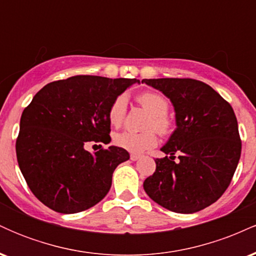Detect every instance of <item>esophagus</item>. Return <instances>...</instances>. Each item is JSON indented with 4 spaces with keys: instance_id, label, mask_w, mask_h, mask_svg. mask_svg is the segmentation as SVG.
Here are the masks:
<instances>
[{
    "instance_id": "1",
    "label": "esophagus",
    "mask_w": 256,
    "mask_h": 256,
    "mask_svg": "<svg viewBox=\"0 0 256 256\" xmlns=\"http://www.w3.org/2000/svg\"><path fill=\"white\" fill-rule=\"evenodd\" d=\"M140 158V155H138V154H131L130 155V158L132 161H136V160H138V158Z\"/></svg>"
}]
</instances>
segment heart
I'll list each match as a JSON object with an SVG mask.
<instances>
[{
	"instance_id": "obj_1",
	"label": "heart",
	"mask_w": 256,
	"mask_h": 256,
	"mask_svg": "<svg viewBox=\"0 0 256 256\" xmlns=\"http://www.w3.org/2000/svg\"><path fill=\"white\" fill-rule=\"evenodd\" d=\"M137 102L143 110L150 114L146 120V128H155L160 134H168L172 131L173 122L167 116L168 101L160 94L154 91H144L137 96ZM128 102L124 95L116 96L108 110V120L113 126L118 128L124 122ZM114 142L120 148L130 152H142L156 144L158 136L154 130L144 132L124 131L116 134Z\"/></svg>"
}]
</instances>
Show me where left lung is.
I'll return each mask as SVG.
<instances>
[{
  "label": "left lung",
  "instance_id": "1",
  "mask_svg": "<svg viewBox=\"0 0 256 256\" xmlns=\"http://www.w3.org/2000/svg\"><path fill=\"white\" fill-rule=\"evenodd\" d=\"M171 100L177 128L161 148L156 170L143 183L152 201L176 213H195L218 200L240 158L238 124L228 101L204 82L190 78L143 79ZM174 154L180 160L174 161Z\"/></svg>",
  "mask_w": 256,
  "mask_h": 256
}]
</instances>
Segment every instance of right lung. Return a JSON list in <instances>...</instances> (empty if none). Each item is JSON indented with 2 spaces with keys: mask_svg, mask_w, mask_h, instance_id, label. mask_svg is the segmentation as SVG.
<instances>
[{
  "mask_svg": "<svg viewBox=\"0 0 256 256\" xmlns=\"http://www.w3.org/2000/svg\"><path fill=\"white\" fill-rule=\"evenodd\" d=\"M137 79L74 76L43 86L25 108L16 138L20 171L34 195L55 212H83L110 192L128 152L110 146L95 154L88 142H110L108 110Z\"/></svg>",
  "mask_w": 256,
  "mask_h": 256,
  "instance_id": "right-lung-1",
  "label": "right lung"
}]
</instances>
